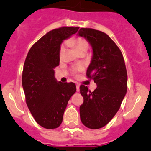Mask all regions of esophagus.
<instances>
[{
  "instance_id": "esophagus-1",
  "label": "esophagus",
  "mask_w": 151,
  "mask_h": 151,
  "mask_svg": "<svg viewBox=\"0 0 151 151\" xmlns=\"http://www.w3.org/2000/svg\"><path fill=\"white\" fill-rule=\"evenodd\" d=\"M76 91H79V85H76Z\"/></svg>"
}]
</instances>
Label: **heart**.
Here are the masks:
<instances>
[{"instance_id": "b5f03b06", "label": "heart", "mask_w": 151, "mask_h": 151, "mask_svg": "<svg viewBox=\"0 0 151 151\" xmlns=\"http://www.w3.org/2000/svg\"><path fill=\"white\" fill-rule=\"evenodd\" d=\"M68 44L73 47L78 54L82 53V52H86L89 48V43L88 41L85 38H82V37H77V38H73L68 41ZM66 50V45L65 43H63L60 47L59 50V55L60 58H62L63 56L64 53ZM83 69L82 66H77V67L73 69V73L75 74L79 73Z\"/></svg>"}]
</instances>
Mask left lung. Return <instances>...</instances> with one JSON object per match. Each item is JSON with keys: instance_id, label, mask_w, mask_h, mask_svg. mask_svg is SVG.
<instances>
[{"instance_id": "1", "label": "left lung", "mask_w": 151, "mask_h": 151, "mask_svg": "<svg viewBox=\"0 0 151 151\" xmlns=\"http://www.w3.org/2000/svg\"><path fill=\"white\" fill-rule=\"evenodd\" d=\"M78 35L85 37L93 48L86 76L97 84L92 92L87 86H80L84 99L79 108L80 118L87 128L101 129L120 108L127 91L126 67L120 49L106 33L81 28Z\"/></svg>"}]
</instances>
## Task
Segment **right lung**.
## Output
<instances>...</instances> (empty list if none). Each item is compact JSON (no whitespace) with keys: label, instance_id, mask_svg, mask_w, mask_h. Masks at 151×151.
<instances>
[{"label":"right lung","instance_id":"1","mask_svg":"<svg viewBox=\"0 0 151 151\" xmlns=\"http://www.w3.org/2000/svg\"><path fill=\"white\" fill-rule=\"evenodd\" d=\"M78 29L63 26L48 32L32 46L24 63L22 83L26 104L36 122L45 129L59 127L68 101L76 91L73 82H57L54 69L60 64L61 43Z\"/></svg>","mask_w":151,"mask_h":151}]
</instances>
